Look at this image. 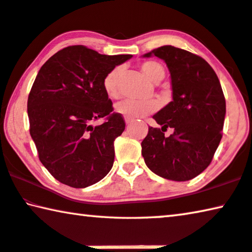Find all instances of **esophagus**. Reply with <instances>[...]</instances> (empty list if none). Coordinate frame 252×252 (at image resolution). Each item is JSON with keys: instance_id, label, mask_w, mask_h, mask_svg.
I'll list each match as a JSON object with an SVG mask.
<instances>
[{"instance_id": "34e87169", "label": "esophagus", "mask_w": 252, "mask_h": 252, "mask_svg": "<svg viewBox=\"0 0 252 252\" xmlns=\"http://www.w3.org/2000/svg\"><path fill=\"white\" fill-rule=\"evenodd\" d=\"M125 123L126 125H130L131 123H133V119H129V118H125Z\"/></svg>"}]
</instances>
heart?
<instances>
[{
  "label": "heart",
  "mask_w": 252,
  "mask_h": 252,
  "mask_svg": "<svg viewBox=\"0 0 252 252\" xmlns=\"http://www.w3.org/2000/svg\"><path fill=\"white\" fill-rule=\"evenodd\" d=\"M144 74L152 82L158 83L164 77V69L161 64L154 61L144 62L141 65ZM123 71L122 66H116L109 71L103 79V89L110 98L119 96V77ZM158 108V103L156 100H133L126 99L116 104V111L125 118L137 119L144 116L152 114Z\"/></svg>",
  "instance_id": "1"
}]
</instances>
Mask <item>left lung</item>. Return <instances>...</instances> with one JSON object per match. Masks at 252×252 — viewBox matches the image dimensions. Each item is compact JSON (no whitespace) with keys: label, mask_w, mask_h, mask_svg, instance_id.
<instances>
[{"label":"left lung","mask_w":252,"mask_h":252,"mask_svg":"<svg viewBox=\"0 0 252 252\" xmlns=\"http://www.w3.org/2000/svg\"><path fill=\"white\" fill-rule=\"evenodd\" d=\"M152 55L165 62L171 76L172 101L153 116L162 128L149 126L142 156L151 171L175 181L190 180L212 162L222 138L225 98L219 77L200 56L173 46H162ZM174 133L164 136L166 128Z\"/></svg>","instance_id":"8db88e82"}]
</instances>
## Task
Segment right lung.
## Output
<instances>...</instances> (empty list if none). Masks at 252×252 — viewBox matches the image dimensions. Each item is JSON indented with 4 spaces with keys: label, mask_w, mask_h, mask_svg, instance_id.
<instances>
[{
    "label": "right lung",
    "mask_w": 252,
    "mask_h": 252,
    "mask_svg": "<svg viewBox=\"0 0 252 252\" xmlns=\"http://www.w3.org/2000/svg\"><path fill=\"white\" fill-rule=\"evenodd\" d=\"M129 59L68 46L38 72L28 96L30 135L40 162L60 183L86 188L113 168L114 141L125 129V121L113 113L103 79ZM99 118L106 122L92 126Z\"/></svg>",
    "instance_id": "obj_1"
}]
</instances>
